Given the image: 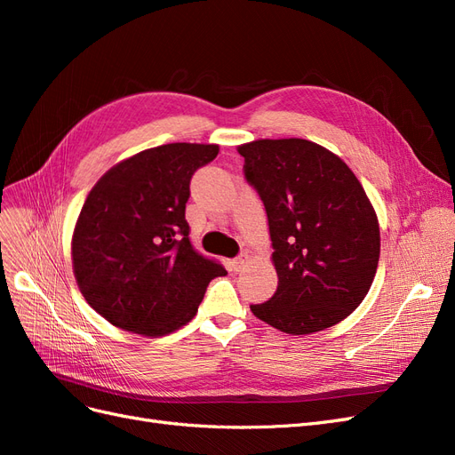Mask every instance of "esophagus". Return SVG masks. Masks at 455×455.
<instances>
[{
	"label": "esophagus",
	"mask_w": 455,
	"mask_h": 455,
	"mask_svg": "<svg viewBox=\"0 0 455 455\" xmlns=\"http://www.w3.org/2000/svg\"><path fill=\"white\" fill-rule=\"evenodd\" d=\"M246 264H249V254H241V256H237L235 259L231 261V266H233V271H241Z\"/></svg>",
	"instance_id": "1"
}]
</instances>
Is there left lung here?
I'll return each instance as SVG.
<instances>
[{"label": "left lung", "mask_w": 455, "mask_h": 455, "mask_svg": "<svg viewBox=\"0 0 455 455\" xmlns=\"http://www.w3.org/2000/svg\"><path fill=\"white\" fill-rule=\"evenodd\" d=\"M237 151L266 206L279 277L271 299L251 311L292 336L338 324L361 306L378 269L379 224L366 191L336 154L304 139Z\"/></svg>", "instance_id": "8db88e82"}]
</instances>
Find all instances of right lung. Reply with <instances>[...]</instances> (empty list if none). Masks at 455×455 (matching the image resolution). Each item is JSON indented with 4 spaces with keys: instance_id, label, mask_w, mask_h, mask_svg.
Returning a JSON list of instances; mask_svg holds the SVG:
<instances>
[{
    "instance_id": "add662e5",
    "label": "right lung",
    "mask_w": 455,
    "mask_h": 455,
    "mask_svg": "<svg viewBox=\"0 0 455 455\" xmlns=\"http://www.w3.org/2000/svg\"><path fill=\"white\" fill-rule=\"evenodd\" d=\"M218 144L174 142L114 164L92 186L72 235L81 294L108 323L148 338L194 319L206 286L228 271L194 251L189 180Z\"/></svg>"
}]
</instances>
